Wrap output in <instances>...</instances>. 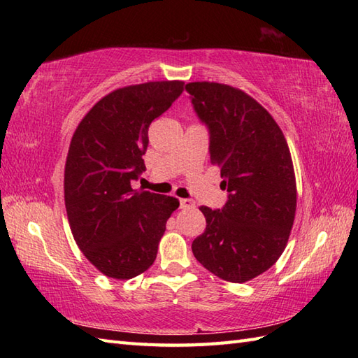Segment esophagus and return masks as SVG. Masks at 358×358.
I'll list each match as a JSON object with an SVG mask.
<instances>
[{
    "label": "esophagus",
    "instance_id": "obj_1",
    "mask_svg": "<svg viewBox=\"0 0 358 358\" xmlns=\"http://www.w3.org/2000/svg\"><path fill=\"white\" fill-rule=\"evenodd\" d=\"M181 209H194L195 208V201L192 199H183L180 201Z\"/></svg>",
    "mask_w": 358,
    "mask_h": 358
}]
</instances>
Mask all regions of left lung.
Instances as JSON below:
<instances>
[{
	"mask_svg": "<svg viewBox=\"0 0 358 358\" xmlns=\"http://www.w3.org/2000/svg\"><path fill=\"white\" fill-rule=\"evenodd\" d=\"M186 90L209 129L210 162L229 192L223 209L200 208L206 229L192 252L214 275L245 283L287 245L296 208L291 152L271 113L243 90L210 81L189 83Z\"/></svg>",
	"mask_w": 358,
	"mask_h": 358,
	"instance_id": "1",
	"label": "left lung"
}]
</instances>
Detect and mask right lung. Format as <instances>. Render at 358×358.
<instances>
[{"instance_id": "right-lung-1", "label": "right lung", "mask_w": 358, "mask_h": 358, "mask_svg": "<svg viewBox=\"0 0 358 358\" xmlns=\"http://www.w3.org/2000/svg\"><path fill=\"white\" fill-rule=\"evenodd\" d=\"M183 81H149L103 96L80 121L64 167V203L81 252L106 277L129 280L157 258L178 199L131 183L146 171L152 121L171 108Z\"/></svg>"}]
</instances>
